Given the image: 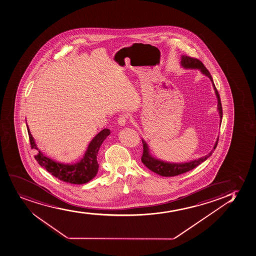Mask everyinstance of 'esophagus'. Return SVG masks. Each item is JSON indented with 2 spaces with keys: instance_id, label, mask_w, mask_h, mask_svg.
Wrapping results in <instances>:
<instances>
[{
  "instance_id": "1",
  "label": "esophagus",
  "mask_w": 256,
  "mask_h": 256,
  "mask_svg": "<svg viewBox=\"0 0 256 256\" xmlns=\"http://www.w3.org/2000/svg\"><path fill=\"white\" fill-rule=\"evenodd\" d=\"M126 121H128V116L124 115V114L120 115V116L118 118V122L120 126H125Z\"/></svg>"
}]
</instances>
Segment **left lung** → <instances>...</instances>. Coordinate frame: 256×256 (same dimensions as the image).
I'll use <instances>...</instances> for the list:
<instances>
[{
	"instance_id": "1",
	"label": "left lung",
	"mask_w": 256,
	"mask_h": 256,
	"mask_svg": "<svg viewBox=\"0 0 256 256\" xmlns=\"http://www.w3.org/2000/svg\"><path fill=\"white\" fill-rule=\"evenodd\" d=\"M182 66L185 68H198L204 74L206 75L210 78V80H212V84H213V87H214V91H216V94L218 97V110L220 113V124H222V102H220V94L218 93V90L214 86L213 80H212V75L208 71V69L204 66L200 60L197 59V58H191L188 56H182L181 60ZM218 140H216V143L214 144V150L210 152L209 154H206V156L201 157L198 158V160H192L190 162L188 163H181V164H174V163L164 162L162 160H160L154 159L148 153V146L146 144L144 141L142 140L143 143V154L141 156V160L144 163V165L146 166V168H148L150 170L154 172V174H159L160 176H175L180 174H185L187 172L192 170L194 168L198 166L200 164L204 162L207 158H209L212 156V153L214 150V148H216L218 144Z\"/></svg>"
}]
</instances>
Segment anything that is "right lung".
<instances>
[{"label":"right lung","mask_w":256,"mask_h":256,"mask_svg":"<svg viewBox=\"0 0 256 256\" xmlns=\"http://www.w3.org/2000/svg\"><path fill=\"white\" fill-rule=\"evenodd\" d=\"M27 130L31 148L38 150V153L34 156V158L38 164L55 178L60 179V181L72 184H86L96 176L99 168V164L97 162V154L103 141L110 134V130L108 128L102 130L90 143L84 156L80 162L74 165H68L56 162L44 156L37 148L28 125Z\"/></svg>","instance_id":"right-lung-1"}]
</instances>
